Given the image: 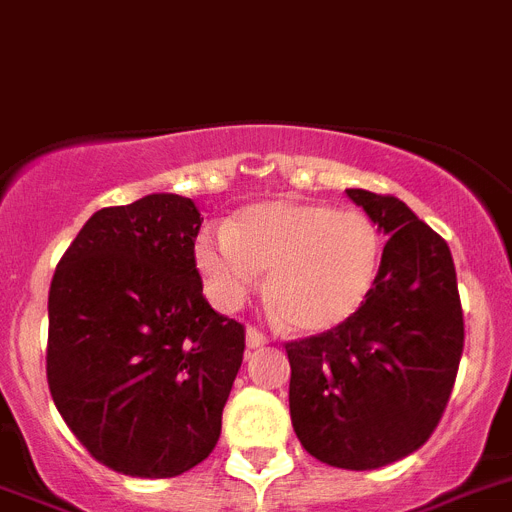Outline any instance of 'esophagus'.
<instances>
[{"instance_id": "34e87169", "label": "esophagus", "mask_w": 512, "mask_h": 512, "mask_svg": "<svg viewBox=\"0 0 512 512\" xmlns=\"http://www.w3.org/2000/svg\"><path fill=\"white\" fill-rule=\"evenodd\" d=\"M268 342V337L262 335L257 327H247V348H262Z\"/></svg>"}]
</instances>
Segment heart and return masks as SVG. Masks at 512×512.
Listing matches in <instances>:
<instances>
[{
  "instance_id": "heart-1",
  "label": "heart",
  "mask_w": 512,
  "mask_h": 512,
  "mask_svg": "<svg viewBox=\"0 0 512 512\" xmlns=\"http://www.w3.org/2000/svg\"><path fill=\"white\" fill-rule=\"evenodd\" d=\"M381 255L384 237L371 216L314 201L255 203L229 229H208L195 242L213 304L237 309L260 270H270V304L304 335L335 330L361 311Z\"/></svg>"
}]
</instances>
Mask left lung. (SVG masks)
<instances>
[{
	"instance_id": "8db88e82",
	"label": "left lung",
	"mask_w": 512,
	"mask_h": 512,
	"mask_svg": "<svg viewBox=\"0 0 512 512\" xmlns=\"http://www.w3.org/2000/svg\"><path fill=\"white\" fill-rule=\"evenodd\" d=\"M389 234L361 311L330 332L286 342L293 430L337 469H379L438 428L464 350L446 239L394 195L345 190Z\"/></svg>"
}]
</instances>
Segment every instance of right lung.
Returning a JSON list of instances; mask_svg holds the SVG:
<instances>
[{
	"label": "right lung",
	"instance_id": "1",
	"mask_svg": "<svg viewBox=\"0 0 512 512\" xmlns=\"http://www.w3.org/2000/svg\"><path fill=\"white\" fill-rule=\"evenodd\" d=\"M201 224L172 193L100 208L53 273V404L92 459L128 477H177L208 459L242 366L244 324L203 296Z\"/></svg>",
	"mask_w": 512,
	"mask_h": 512
}]
</instances>
